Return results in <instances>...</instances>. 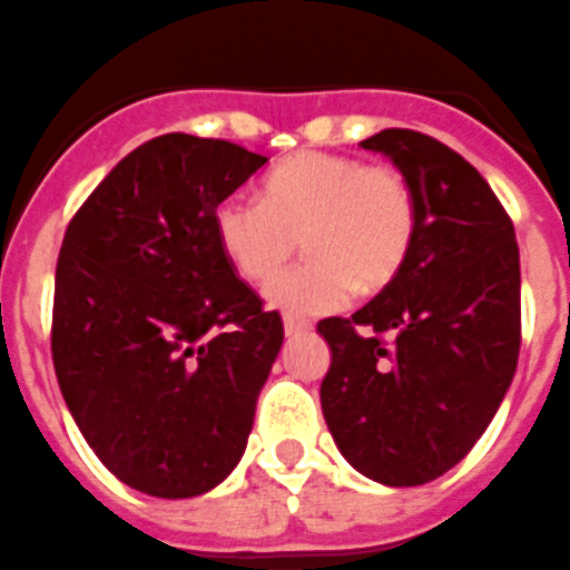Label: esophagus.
I'll use <instances>...</instances> for the list:
<instances>
[{"label":"esophagus","mask_w":570,"mask_h":570,"mask_svg":"<svg viewBox=\"0 0 570 570\" xmlns=\"http://www.w3.org/2000/svg\"><path fill=\"white\" fill-rule=\"evenodd\" d=\"M308 332H311V323L296 317H285V334H288V337H299V334H308Z\"/></svg>","instance_id":"1"}]
</instances>
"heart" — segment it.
Returning <instances> with one entry per match:
<instances>
[{"label":"heart","instance_id":"1","mask_svg":"<svg viewBox=\"0 0 570 570\" xmlns=\"http://www.w3.org/2000/svg\"><path fill=\"white\" fill-rule=\"evenodd\" d=\"M216 238L238 276L265 282L303 237L312 256L267 282L291 314H328L354 288L377 291L401 274L417 233V202L401 169L332 153H303L265 178L262 202L227 196L213 213Z\"/></svg>","mask_w":570,"mask_h":570}]
</instances>
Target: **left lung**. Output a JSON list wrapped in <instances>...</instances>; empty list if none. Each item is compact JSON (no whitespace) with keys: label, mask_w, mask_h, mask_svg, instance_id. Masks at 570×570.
Listing matches in <instances>:
<instances>
[{"label":"left lung","mask_w":570,"mask_h":570,"mask_svg":"<svg viewBox=\"0 0 570 570\" xmlns=\"http://www.w3.org/2000/svg\"><path fill=\"white\" fill-rule=\"evenodd\" d=\"M410 181V259L352 317L317 325L332 345L325 424L345 461L389 488L444 475L484 435L508 395L522 343L513 222L450 146L412 129L360 140Z\"/></svg>","instance_id":"1"}]
</instances>
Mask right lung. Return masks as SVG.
I'll return each instance as SVG.
<instances>
[{
    "mask_svg": "<svg viewBox=\"0 0 570 570\" xmlns=\"http://www.w3.org/2000/svg\"><path fill=\"white\" fill-rule=\"evenodd\" d=\"M265 155L160 135L126 155L62 238L51 354L66 406L124 484L189 499L233 473L282 317L233 274L213 213Z\"/></svg>",
    "mask_w": 570,
    "mask_h": 570,
    "instance_id": "obj_1",
    "label": "right lung"
}]
</instances>
